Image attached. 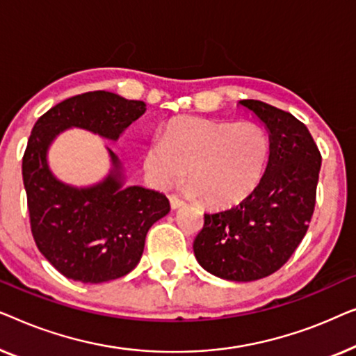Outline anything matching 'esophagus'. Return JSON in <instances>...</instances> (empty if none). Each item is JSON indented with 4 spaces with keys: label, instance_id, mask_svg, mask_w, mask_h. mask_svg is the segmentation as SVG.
<instances>
[{
    "label": "esophagus",
    "instance_id": "obj_1",
    "mask_svg": "<svg viewBox=\"0 0 356 356\" xmlns=\"http://www.w3.org/2000/svg\"><path fill=\"white\" fill-rule=\"evenodd\" d=\"M169 202H171L172 209H179L180 207H184V202L179 197H176V195H171V197H169Z\"/></svg>",
    "mask_w": 356,
    "mask_h": 356
}]
</instances>
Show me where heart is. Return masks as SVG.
Returning <instances> with one entry per match:
<instances>
[{
    "label": "heart",
    "mask_w": 356,
    "mask_h": 356,
    "mask_svg": "<svg viewBox=\"0 0 356 356\" xmlns=\"http://www.w3.org/2000/svg\"><path fill=\"white\" fill-rule=\"evenodd\" d=\"M269 154L271 142L258 124L180 119L145 149L143 171L158 188L180 182L188 171L190 193L211 207H230L257 190Z\"/></svg>",
    "instance_id": "obj_1"
}]
</instances>
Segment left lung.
<instances>
[{
	"instance_id": "obj_1",
	"label": "left lung",
	"mask_w": 356,
	"mask_h": 356,
	"mask_svg": "<svg viewBox=\"0 0 356 356\" xmlns=\"http://www.w3.org/2000/svg\"><path fill=\"white\" fill-rule=\"evenodd\" d=\"M269 132L271 154L257 190L237 207L204 213L193 242L200 266L221 279L271 276L302 242L316 204L321 153L303 122L258 99H242Z\"/></svg>"
}]
</instances>
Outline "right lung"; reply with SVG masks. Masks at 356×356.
<instances>
[{
	"mask_svg": "<svg viewBox=\"0 0 356 356\" xmlns=\"http://www.w3.org/2000/svg\"><path fill=\"white\" fill-rule=\"evenodd\" d=\"M145 111L143 102L98 90L64 99L35 122L22 158L30 227L43 257L67 279L102 284L126 276L142 258L148 229L171 207L166 195L126 187L109 148L113 168L102 182L64 184L48 166L49 145L71 127L116 142Z\"/></svg>",
	"mask_w": 356,
	"mask_h": 356,
	"instance_id": "obj_1",
	"label": "right lung"
}]
</instances>
